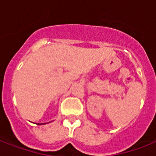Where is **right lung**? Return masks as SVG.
<instances>
[{
  "label": "right lung",
  "mask_w": 156,
  "mask_h": 156,
  "mask_svg": "<svg viewBox=\"0 0 156 156\" xmlns=\"http://www.w3.org/2000/svg\"><path fill=\"white\" fill-rule=\"evenodd\" d=\"M38 125H42V124H38ZM43 125H44V124H43Z\"/></svg>",
  "instance_id": "obj_1"
}]
</instances>
